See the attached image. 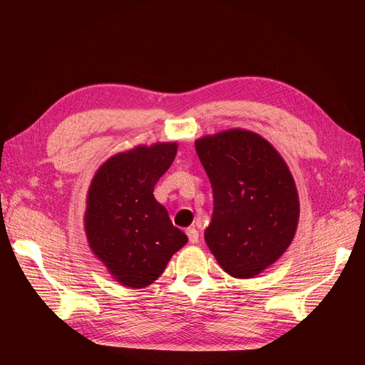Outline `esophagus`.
Segmentation results:
<instances>
[{"instance_id":"1","label":"esophagus","mask_w":365,"mask_h":365,"mask_svg":"<svg viewBox=\"0 0 365 365\" xmlns=\"http://www.w3.org/2000/svg\"><path fill=\"white\" fill-rule=\"evenodd\" d=\"M187 235H188V240H190V243H197L199 242V232L195 229V227H188L187 229Z\"/></svg>"}]
</instances>
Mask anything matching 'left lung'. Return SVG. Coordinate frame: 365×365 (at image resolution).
Here are the masks:
<instances>
[{
	"instance_id": "8db88e82",
	"label": "left lung",
	"mask_w": 365,
	"mask_h": 365,
	"mask_svg": "<svg viewBox=\"0 0 365 365\" xmlns=\"http://www.w3.org/2000/svg\"><path fill=\"white\" fill-rule=\"evenodd\" d=\"M196 152L213 190L208 247L230 276L259 274L297 232L299 200L289 168L267 139L238 128L197 139Z\"/></svg>"
}]
</instances>
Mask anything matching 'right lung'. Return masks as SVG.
Segmentation results:
<instances>
[{
    "label": "right lung",
    "mask_w": 365,
    "mask_h": 365,
    "mask_svg": "<svg viewBox=\"0 0 365 365\" xmlns=\"http://www.w3.org/2000/svg\"><path fill=\"white\" fill-rule=\"evenodd\" d=\"M175 153V143L139 145L114 155L92 178L84 215L89 246L115 281L131 289L157 281L188 242L153 197Z\"/></svg>",
    "instance_id": "obj_1"
}]
</instances>
